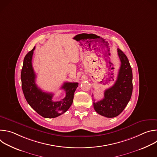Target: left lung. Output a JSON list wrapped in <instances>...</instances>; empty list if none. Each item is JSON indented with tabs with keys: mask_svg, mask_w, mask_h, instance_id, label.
<instances>
[{
	"mask_svg": "<svg viewBox=\"0 0 157 157\" xmlns=\"http://www.w3.org/2000/svg\"><path fill=\"white\" fill-rule=\"evenodd\" d=\"M121 64L114 84L104 91V98L93 102L97 113L108 118L115 117L124 110L132 93V71L128 59L120 49H117Z\"/></svg>",
	"mask_w": 157,
	"mask_h": 157,
	"instance_id": "1",
	"label": "left lung"
}]
</instances>
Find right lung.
I'll list each match as a JSON object with an SVG mask.
<instances>
[{"label": "right lung", "instance_id": "obj_1", "mask_svg": "<svg viewBox=\"0 0 157 157\" xmlns=\"http://www.w3.org/2000/svg\"><path fill=\"white\" fill-rule=\"evenodd\" d=\"M35 47L24 58L21 72V87L29 104L44 118H55L65 112L71 105L78 82H64L61 87L65 97L59 101L52 100L53 94L43 92L35 83L36 75L32 66V56Z\"/></svg>", "mask_w": 157, "mask_h": 157}]
</instances>
